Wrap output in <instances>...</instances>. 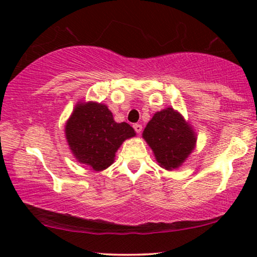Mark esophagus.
Segmentation results:
<instances>
[{
  "label": "esophagus",
  "mask_w": 257,
  "mask_h": 257,
  "mask_svg": "<svg viewBox=\"0 0 257 257\" xmlns=\"http://www.w3.org/2000/svg\"><path fill=\"white\" fill-rule=\"evenodd\" d=\"M133 128H135V131L137 133H140L143 131V126L140 124H135V125H133Z\"/></svg>",
  "instance_id": "1"
}]
</instances>
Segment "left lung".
I'll return each instance as SVG.
<instances>
[{
    "label": "left lung",
    "mask_w": 257,
    "mask_h": 257,
    "mask_svg": "<svg viewBox=\"0 0 257 257\" xmlns=\"http://www.w3.org/2000/svg\"><path fill=\"white\" fill-rule=\"evenodd\" d=\"M156 159L165 170L172 171L184 164L194 150V130L173 107L154 113L143 132Z\"/></svg>",
    "instance_id": "obj_1"
}]
</instances>
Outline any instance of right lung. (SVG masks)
<instances>
[{"instance_id":"1","label":"right lung","mask_w":257,"mask_h":257,"mask_svg":"<svg viewBox=\"0 0 257 257\" xmlns=\"http://www.w3.org/2000/svg\"><path fill=\"white\" fill-rule=\"evenodd\" d=\"M135 136L127 122H115L106 105L96 101L77 104L65 125L73 156L97 172L111 166L121 144Z\"/></svg>"}]
</instances>
